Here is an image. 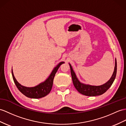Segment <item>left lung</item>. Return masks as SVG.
<instances>
[{"label":"left lung","mask_w":126,"mask_h":126,"mask_svg":"<svg viewBox=\"0 0 126 126\" xmlns=\"http://www.w3.org/2000/svg\"><path fill=\"white\" fill-rule=\"evenodd\" d=\"M69 65L70 66V72H71L72 78L74 85L76 89L79 93L82 94H84L85 96H96L105 93L111 87L116 77V70H117V63H116V59L115 61L114 70V72H113L112 77L105 84L101 85H98V86L85 84L79 82L77 77H76L75 72H74L71 65L70 63H69Z\"/></svg>","instance_id":"1"}]
</instances>
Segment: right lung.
<instances>
[{"label": "right lung", "mask_w": 126, "mask_h": 126, "mask_svg": "<svg viewBox=\"0 0 126 126\" xmlns=\"http://www.w3.org/2000/svg\"><path fill=\"white\" fill-rule=\"evenodd\" d=\"M63 63H65L63 61L60 62L56 67H54L50 76L44 82L41 83L34 87H26L21 85L15 78L13 70L12 69V76H13L14 82L16 87L24 96L28 98H41L46 96L50 93L53 85V79L55 74L57 73L58 68H59L60 66Z\"/></svg>", "instance_id": "obj_1"}]
</instances>
